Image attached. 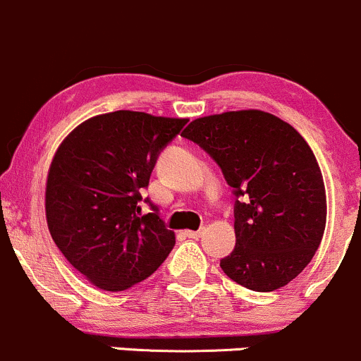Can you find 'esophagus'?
Masks as SVG:
<instances>
[{"mask_svg": "<svg viewBox=\"0 0 361 361\" xmlns=\"http://www.w3.org/2000/svg\"><path fill=\"white\" fill-rule=\"evenodd\" d=\"M204 232H206V227H201L199 231H187L185 232V235H187L188 239H199V238H202Z\"/></svg>", "mask_w": 361, "mask_h": 361, "instance_id": "1", "label": "esophagus"}]
</instances>
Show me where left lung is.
Instances as JSON below:
<instances>
[{"instance_id": "1", "label": "left lung", "mask_w": 361, "mask_h": 361, "mask_svg": "<svg viewBox=\"0 0 361 361\" xmlns=\"http://www.w3.org/2000/svg\"><path fill=\"white\" fill-rule=\"evenodd\" d=\"M181 136L218 164L235 197V248L221 271L253 292L288 285L314 257L326 221L322 171L304 137L258 110L197 118Z\"/></svg>"}]
</instances>
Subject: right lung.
<instances>
[{"instance_id":"add662e5","label":"right lung","mask_w":361,"mask_h":361,"mask_svg":"<svg viewBox=\"0 0 361 361\" xmlns=\"http://www.w3.org/2000/svg\"><path fill=\"white\" fill-rule=\"evenodd\" d=\"M187 118L141 111L97 115L63 141L49 171L47 224L69 264L106 292H122L160 267L174 246L159 207L141 216V192L160 152Z\"/></svg>"}]
</instances>
